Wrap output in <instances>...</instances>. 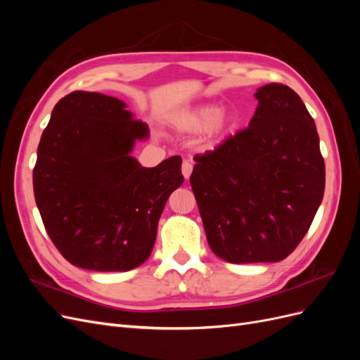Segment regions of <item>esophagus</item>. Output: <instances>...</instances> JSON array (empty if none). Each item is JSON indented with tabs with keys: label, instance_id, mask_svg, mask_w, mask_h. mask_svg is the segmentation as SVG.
Returning <instances> with one entry per match:
<instances>
[{
	"label": "esophagus",
	"instance_id": "obj_1",
	"mask_svg": "<svg viewBox=\"0 0 360 360\" xmlns=\"http://www.w3.org/2000/svg\"><path fill=\"white\" fill-rule=\"evenodd\" d=\"M192 168H193V163L191 160H183V163H181V172H183L184 179H189L191 177Z\"/></svg>",
	"mask_w": 360,
	"mask_h": 360
}]
</instances>
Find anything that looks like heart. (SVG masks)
I'll return each instance as SVG.
<instances>
[{"label": "heart", "mask_w": 360, "mask_h": 360, "mask_svg": "<svg viewBox=\"0 0 360 360\" xmlns=\"http://www.w3.org/2000/svg\"><path fill=\"white\" fill-rule=\"evenodd\" d=\"M231 123L233 118L222 114L221 108L216 105L200 106L177 118V126L183 132H201V130L210 129L212 134L219 135L230 129Z\"/></svg>", "instance_id": "heart-1"}]
</instances>
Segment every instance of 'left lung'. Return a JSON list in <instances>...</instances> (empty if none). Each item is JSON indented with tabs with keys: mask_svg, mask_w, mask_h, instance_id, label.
<instances>
[{
	"mask_svg": "<svg viewBox=\"0 0 360 360\" xmlns=\"http://www.w3.org/2000/svg\"><path fill=\"white\" fill-rule=\"evenodd\" d=\"M246 129L197 155L191 186L207 240L228 263H275L308 233L326 168L314 118L284 84L255 93Z\"/></svg>",
	"mask_w": 360,
	"mask_h": 360,
	"instance_id": "8db88e82",
	"label": "left lung"
}]
</instances>
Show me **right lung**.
Returning <instances> with one entry per match:
<instances>
[{
    "label": "right lung",
    "instance_id": "right-lung-1",
    "mask_svg": "<svg viewBox=\"0 0 360 360\" xmlns=\"http://www.w3.org/2000/svg\"><path fill=\"white\" fill-rule=\"evenodd\" d=\"M148 126L101 93L73 91L56 105L37 147L32 186L43 225L70 264L127 271L150 257L181 158L155 168L130 156Z\"/></svg>",
    "mask_w": 360,
    "mask_h": 360
}]
</instances>
